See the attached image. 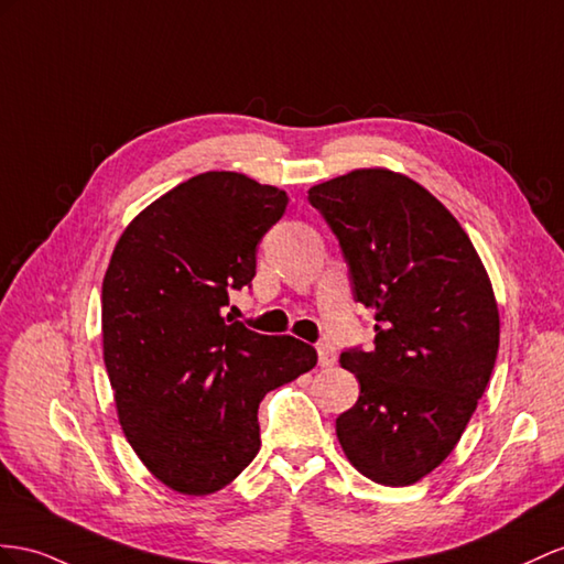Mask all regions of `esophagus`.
<instances>
[{
  "label": "esophagus",
  "mask_w": 564,
  "mask_h": 564,
  "mask_svg": "<svg viewBox=\"0 0 564 564\" xmlns=\"http://www.w3.org/2000/svg\"><path fill=\"white\" fill-rule=\"evenodd\" d=\"M316 355H319V367H334L336 365V348L330 343L316 345Z\"/></svg>",
  "instance_id": "obj_1"
}]
</instances>
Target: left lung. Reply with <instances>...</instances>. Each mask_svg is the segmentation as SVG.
Returning <instances> with one entry per match:
<instances>
[{
    "label": "left lung",
    "instance_id": "left-lung-1",
    "mask_svg": "<svg viewBox=\"0 0 564 564\" xmlns=\"http://www.w3.org/2000/svg\"><path fill=\"white\" fill-rule=\"evenodd\" d=\"M377 316L373 350L340 367L359 381L336 420L345 457L381 486H412L455 451L500 343L498 302L465 228L426 187L383 166L310 187Z\"/></svg>",
    "mask_w": 564,
    "mask_h": 564
}]
</instances>
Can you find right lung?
Returning a JSON list of instances; mask_svg holds the SVG:
<instances>
[{"label":"right lung","mask_w":564,"mask_h":564,"mask_svg":"<svg viewBox=\"0 0 564 564\" xmlns=\"http://www.w3.org/2000/svg\"><path fill=\"white\" fill-rule=\"evenodd\" d=\"M285 205V191L245 173H199L144 207L109 259L102 352L119 424L176 494L234 481L262 445L259 402L316 365L312 345L221 316Z\"/></svg>","instance_id":"1"}]
</instances>
